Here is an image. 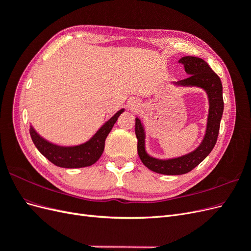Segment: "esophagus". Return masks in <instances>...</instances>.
<instances>
[{
	"label": "esophagus",
	"instance_id": "1",
	"mask_svg": "<svg viewBox=\"0 0 251 251\" xmlns=\"http://www.w3.org/2000/svg\"><path fill=\"white\" fill-rule=\"evenodd\" d=\"M132 105H133V107H134V103H133V104H132Z\"/></svg>",
	"mask_w": 251,
	"mask_h": 251
}]
</instances>
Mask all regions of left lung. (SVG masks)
Wrapping results in <instances>:
<instances>
[{"label": "left lung", "mask_w": 251, "mask_h": 251, "mask_svg": "<svg viewBox=\"0 0 251 251\" xmlns=\"http://www.w3.org/2000/svg\"><path fill=\"white\" fill-rule=\"evenodd\" d=\"M179 63L184 65L185 72L189 75L187 78L176 81V85L197 86L203 88L208 95L209 114L205 137L199 148L192 153L169 160H159L150 157L144 149V131L138 118L135 123V134L138 139L137 151L142 163L148 169L163 175H182L194 170L201 163L214 149L221 123L224 101L222 82L218 75L211 70L208 64L202 58L195 56H184Z\"/></svg>", "instance_id": "left-lung-1"}]
</instances>
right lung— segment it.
Listing matches in <instances>:
<instances>
[{
	"label": "right lung",
	"mask_w": 251,
	"mask_h": 251,
	"mask_svg": "<svg viewBox=\"0 0 251 251\" xmlns=\"http://www.w3.org/2000/svg\"><path fill=\"white\" fill-rule=\"evenodd\" d=\"M124 110L118 111L109 121H107L88 142L76 147H59L52 144L30 128V136L36 149L56 166L66 169L85 168L94 164L100 158L104 150V141L111 132L114 124Z\"/></svg>",
	"instance_id": "right-lung-1"
}]
</instances>
